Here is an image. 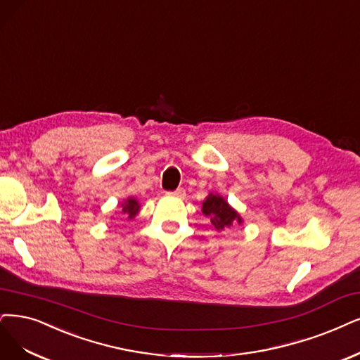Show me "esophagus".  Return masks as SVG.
<instances>
[{"instance_id":"1","label":"esophagus","mask_w":360,"mask_h":360,"mask_svg":"<svg viewBox=\"0 0 360 360\" xmlns=\"http://www.w3.org/2000/svg\"><path fill=\"white\" fill-rule=\"evenodd\" d=\"M170 195H173V197H178V198H184L185 195H187V193H185V190L184 188H178V190H175V191H172V193H169Z\"/></svg>"}]
</instances>
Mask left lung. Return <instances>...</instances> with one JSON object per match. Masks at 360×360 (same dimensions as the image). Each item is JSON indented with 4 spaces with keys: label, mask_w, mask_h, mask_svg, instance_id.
I'll return each instance as SVG.
<instances>
[{
    "label": "left lung",
    "mask_w": 360,
    "mask_h": 360,
    "mask_svg": "<svg viewBox=\"0 0 360 360\" xmlns=\"http://www.w3.org/2000/svg\"><path fill=\"white\" fill-rule=\"evenodd\" d=\"M203 215L210 218L212 225H214L218 233L231 229L233 225H242L243 218L238 212L230 206V203L219 194L209 193L202 205Z\"/></svg>",
    "instance_id": "left-lung-1"
}]
</instances>
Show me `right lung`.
Here are the masks:
<instances>
[{
  "label": "right lung",
  "instance_id": "obj_1",
  "mask_svg": "<svg viewBox=\"0 0 360 360\" xmlns=\"http://www.w3.org/2000/svg\"><path fill=\"white\" fill-rule=\"evenodd\" d=\"M120 206H122V214L127 221L135 219L141 210V205L135 197H127L124 202L120 203Z\"/></svg>",
  "mask_w": 360,
  "mask_h": 360
}]
</instances>
